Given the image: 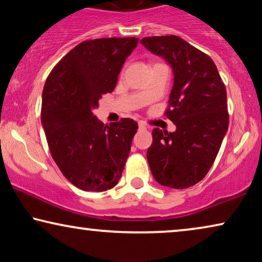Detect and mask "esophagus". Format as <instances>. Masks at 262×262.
Returning a JSON list of instances; mask_svg holds the SVG:
<instances>
[{"label": "esophagus", "mask_w": 262, "mask_h": 262, "mask_svg": "<svg viewBox=\"0 0 262 262\" xmlns=\"http://www.w3.org/2000/svg\"><path fill=\"white\" fill-rule=\"evenodd\" d=\"M139 128H140V129H146L147 126L143 122H139Z\"/></svg>", "instance_id": "1"}]
</instances>
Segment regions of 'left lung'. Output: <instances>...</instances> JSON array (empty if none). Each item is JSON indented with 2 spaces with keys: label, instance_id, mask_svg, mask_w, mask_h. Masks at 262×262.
<instances>
[{
  "label": "left lung",
  "instance_id": "obj_1",
  "mask_svg": "<svg viewBox=\"0 0 262 262\" xmlns=\"http://www.w3.org/2000/svg\"><path fill=\"white\" fill-rule=\"evenodd\" d=\"M141 43L165 58L174 74L165 115L177 130L154 128L148 163L160 185L188 188L208 173L227 133L226 87L212 58L183 38L151 36L142 38Z\"/></svg>",
  "mask_w": 262,
  "mask_h": 262
}]
</instances>
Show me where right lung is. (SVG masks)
Wrapping results in <instances>:
<instances>
[{"label": "right lung", "mask_w": 262, "mask_h": 262, "mask_svg": "<svg viewBox=\"0 0 262 262\" xmlns=\"http://www.w3.org/2000/svg\"><path fill=\"white\" fill-rule=\"evenodd\" d=\"M139 38L81 42L53 68L42 93L41 122L50 154L66 179L85 192L118 185L138 123L104 124L93 114L103 94L114 91L121 68Z\"/></svg>", "instance_id": "right-lung-1"}]
</instances>
